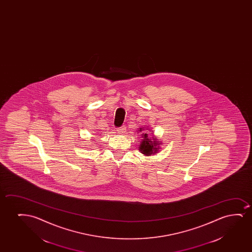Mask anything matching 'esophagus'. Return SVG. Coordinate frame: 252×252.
Here are the masks:
<instances>
[{
  "label": "esophagus",
  "mask_w": 252,
  "mask_h": 252,
  "mask_svg": "<svg viewBox=\"0 0 252 252\" xmlns=\"http://www.w3.org/2000/svg\"><path fill=\"white\" fill-rule=\"evenodd\" d=\"M126 126H122L121 127L117 128V131L119 133H124L125 131H126Z\"/></svg>",
  "instance_id": "obj_1"
}]
</instances>
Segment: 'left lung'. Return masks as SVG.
<instances>
[{
  "mask_svg": "<svg viewBox=\"0 0 252 252\" xmlns=\"http://www.w3.org/2000/svg\"><path fill=\"white\" fill-rule=\"evenodd\" d=\"M144 131V129L140 128V131ZM143 140L141 142V145L139 146V151L146 156L152 155L155 154L159 150L160 146V141H157L156 138H150L148 134L145 133L143 134Z\"/></svg>",
  "mask_w": 252,
  "mask_h": 252,
  "instance_id": "left-lung-1",
  "label": "left lung"
}]
</instances>
